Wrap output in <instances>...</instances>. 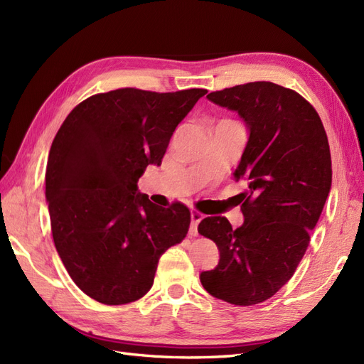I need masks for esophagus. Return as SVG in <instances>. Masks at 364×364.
Masks as SVG:
<instances>
[{
  "instance_id": "obj_1",
  "label": "esophagus",
  "mask_w": 364,
  "mask_h": 364,
  "mask_svg": "<svg viewBox=\"0 0 364 364\" xmlns=\"http://www.w3.org/2000/svg\"><path fill=\"white\" fill-rule=\"evenodd\" d=\"M203 218V214L196 211V209H191V226H190V235L196 237L197 235V225L200 223V220Z\"/></svg>"
}]
</instances>
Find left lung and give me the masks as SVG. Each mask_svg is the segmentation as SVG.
Instances as JSON below:
<instances>
[{
  "label": "left lung",
  "mask_w": 364,
  "mask_h": 364,
  "mask_svg": "<svg viewBox=\"0 0 364 364\" xmlns=\"http://www.w3.org/2000/svg\"><path fill=\"white\" fill-rule=\"evenodd\" d=\"M235 111L249 138L235 181L245 223L203 218L199 234L218 247L217 267L200 273L203 289L234 305L269 299L287 282L310 245V234L331 190V153L316 109L289 87L252 82L208 94Z\"/></svg>",
  "instance_id": "1"
}]
</instances>
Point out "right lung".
I'll return each mask as SVG.
<instances>
[{"label":"right lung","instance_id":"1","mask_svg":"<svg viewBox=\"0 0 364 364\" xmlns=\"http://www.w3.org/2000/svg\"><path fill=\"white\" fill-rule=\"evenodd\" d=\"M206 92L97 94L73 109L54 138L46 171L54 246L97 302L138 301L162 253L188 232V208L158 206L136 183L149 165H161L173 132Z\"/></svg>","mask_w":364,"mask_h":364}]
</instances>
